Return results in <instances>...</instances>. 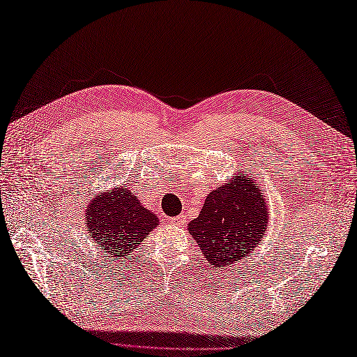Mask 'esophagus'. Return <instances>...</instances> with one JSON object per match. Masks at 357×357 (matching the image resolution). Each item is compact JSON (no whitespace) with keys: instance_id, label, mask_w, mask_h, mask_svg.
I'll return each instance as SVG.
<instances>
[{"instance_id":"1","label":"esophagus","mask_w":357,"mask_h":357,"mask_svg":"<svg viewBox=\"0 0 357 357\" xmlns=\"http://www.w3.org/2000/svg\"><path fill=\"white\" fill-rule=\"evenodd\" d=\"M185 222H187V218H185L184 215H179V216H176V218H172V224H173V225L183 227V225H185Z\"/></svg>"}]
</instances>
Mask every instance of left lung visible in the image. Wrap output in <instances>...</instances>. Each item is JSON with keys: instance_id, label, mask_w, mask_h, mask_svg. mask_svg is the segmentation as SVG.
Segmentation results:
<instances>
[{"instance_id": "obj_1", "label": "left lung", "mask_w": 357, "mask_h": 357, "mask_svg": "<svg viewBox=\"0 0 357 357\" xmlns=\"http://www.w3.org/2000/svg\"><path fill=\"white\" fill-rule=\"evenodd\" d=\"M265 188L256 178L239 174L211 190L199 216L188 222L211 267H230L255 252L268 229Z\"/></svg>"}]
</instances>
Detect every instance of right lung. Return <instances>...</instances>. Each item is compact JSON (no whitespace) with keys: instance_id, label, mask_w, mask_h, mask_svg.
Here are the masks:
<instances>
[{"instance_id":"add662e5","label":"right lung","mask_w":357,"mask_h":357,"mask_svg":"<svg viewBox=\"0 0 357 357\" xmlns=\"http://www.w3.org/2000/svg\"><path fill=\"white\" fill-rule=\"evenodd\" d=\"M87 233L102 252L115 261L127 259L159 225L126 184L102 190L86 207Z\"/></svg>"}]
</instances>
